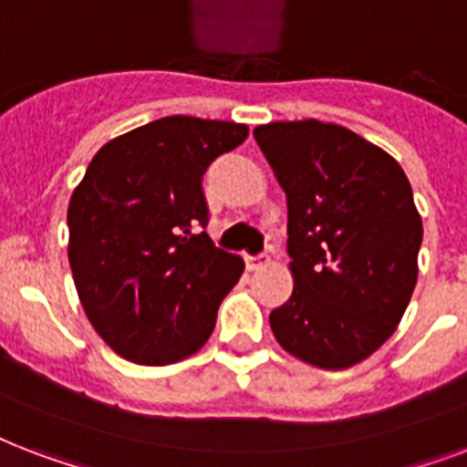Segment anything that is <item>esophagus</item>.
Listing matches in <instances>:
<instances>
[{"label":"esophagus","instance_id":"esophagus-1","mask_svg":"<svg viewBox=\"0 0 467 467\" xmlns=\"http://www.w3.org/2000/svg\"><path fill=\"white\" fill-rule=\"evenodd\" d=\"M265 265H267V255H245V267H248L251 273Z\"/></svg>","mask_w":467,"mask_h":467}]
</instances>
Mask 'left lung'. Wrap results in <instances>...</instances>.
Instances as JSON below:
<instances>
[{"label":"left lung","mask_w":467,"mask_h":467,"mask_svg":"<svg viewBox=\"0 0 467 467\" xmlns=\"http://www.w3.org/2000/svg\"><path fill=\"white\" fill-rule=\"evenodd\" d=\"M253 136L287 194L295 290L270 328L305 363L350 368L395 334L417 285L424 229L410 180L346 126L273 121Z\"/></svg>","instance_id":"obj_1"}]
</instances>
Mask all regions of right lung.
<instances>
[{"label":"right lung","instance_id":"obj_1","mask_svg":"<svg viewBox=\"0 0 467 467\" xmlns=\"http://www.w3.org/2000/svg\"><path fill=\"white\" fill-rule=\"evenodd\" d=\"M248 126L165 117L104 143L67 207V260L87 319L139 365L192 356L244 260L207 231L202 175Z\"/></svg>","mask_w":467,"mask_h":467}]
</instances>
